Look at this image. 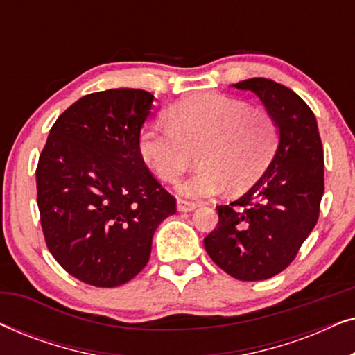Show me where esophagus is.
Here are the masks:
<instances>
[{
  "mask_svg": "<svg viewBox=\"0 0 355 355\" xmlns=\"http://www.w3.org/2000/svg\"><path fill=\"white\" fill-rule=\"evenodd\" d=\"M198 205L196 202H189V200H182V198H178V210L179 211H192L196 210Z\"/></svg>",
  "mask_w": 355,
  "mask_h": 355,
  "instance_id": "obj_1",
  "label": "esophagus"
}]
</instances>
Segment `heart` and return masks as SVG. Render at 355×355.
I'll list each match as a JSON object with an SVG mask.
<instances>
[{
    "mask_svg": "<svg viewBox=\"0 0 355 355\" xmlns=\"http://www.w3.org/2000/svg\"><path fill=\"white\" fill-rule=\"evenodd\" d=\"M168 123H150L139 137L144 162L164 182L181 178L198 147L197 171L176 186L189 198L244 192L259 181L278 148V125L268 111L220 94L174 103Z\"/></svg>",
    "mask_w": 355,
    "mask_h": 355,
    "instance_id": "1",
    "label": "heart"
}]
</instances>
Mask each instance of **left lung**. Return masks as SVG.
<instances>
[{"label":"left lung","mask_w":355,"mask_h":355,"mask_svg":"<svg viewBox=\"0 0 355 355\" xmlns=\"http://www.w3.org/2000/svg\"><path fill=\"white\" fill-rule=\"evenodd\" d=\"M259 96L278 125V148L244 196L218 205L220 221L203 239L211 260L232 278L278 275L317 225L324 191L323 147L312 110L288 87L265 77L232 84Z\"/></svg>","instance_id":"obj_1"}]
</instances>
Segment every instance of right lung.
<instances>
[{"label": "right lung", "instance_id": "obj_1", "mask_svg": "<svg viewBox=\"0 0 355 355\" xmlns=\"http://www.w3.org/2000/svg\"><path fill=\"white\" fill-rule=\"evenodd\" d=\"M155 96L110 89L82 96L48 134L37 166L42 230L55 260L96 288L128 283L147 265L176 200L145 166L140 129Z\"/></svg>", "mask_w": 355, "mask_h": 355}]
</instances>
